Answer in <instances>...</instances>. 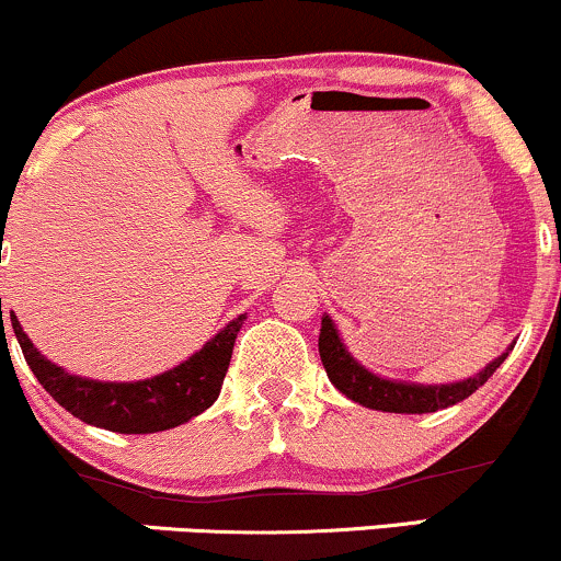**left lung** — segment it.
Returning <instances> with one entry per match:
<instances>
[{
	"label": "left lung",
	"instance_id": "obj_1",
	"mask_svg": "<svg viewBox=\"0 0 561 561\" xmlns=\"http://www.w3.org/2000/svg\"><path fill=\"white\" fill-rule=\"evenodd\" d=\"M319 356L324 364L327 377L343 396L351 401L366 405V409L390 411V414H430V411L448 409V405L465 401L472 396L480 385H485L493 377V371L504 364L508 353H501L495 362H491L478 377H469L465 382L454 385H409V382H392L382 379L371 371H366L345 345L340 343V334L334 330L332 319H321L319 334Z\"/></svg>",
	"mask_w": 561,
	"mask_h": 561
}]
</instances>
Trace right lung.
<instances>
[{
  "label": "right lung",
  "mask_w": 561,
  "mask_h": 561,
  "mask_svg": "<svg viewBox=\"0 0 561 561\" xmlns=\"http://www.w3.org/2000/svg\"><path fill=\"white\" fill-rule=\"evenodd\" d=\"M244 319L248 317L242 313V317L229 321L210 343L199 347L195 356L186 358L184 364L165 371V375L145 379V382H96V379L68 375L66 369L47 362L34 343L25 337L15 313H10L12 332L21 343L25 364L31 366L42 388L81 422L124 435H147L179 427V424L190 422L192 416L203 414L208 405H214L218 392H221L224 377H227L237 332H240Z\"/></svg>",
  "instance_id": "1"
}]
</instances>
